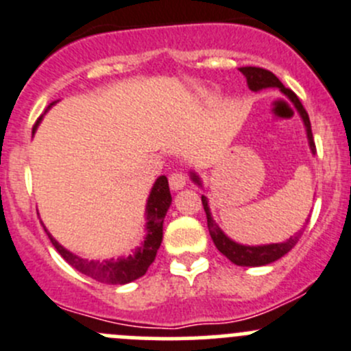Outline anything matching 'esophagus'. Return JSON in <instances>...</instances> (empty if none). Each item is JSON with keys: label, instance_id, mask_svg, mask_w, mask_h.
I'll use <instances>...</instances> for the list:
<instances>
[{"label": "esophagus", "instance_id": "34e87169", "mask_svg": "<svg viewBox=\"0 0 351 351\" xmlns=\"http://www.w3.org/2000/svg\"><path fill=\"white\" fill-rule=\"evenodd\" d=\"M186 185V178L183 173H173V175H169V186H171V190H182L183 186Z\"/></svg>", "mask_w": 351, "mask_h": 351}]
</instances>
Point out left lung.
<instances>
[{"label":"left lung","instance_id":"left-lung-1","mask_svg":"<svg viewBox=\"0 0 351 351\" xmlns=\"http://www.w3.org/2000/svg\"><path fill=\"white\" fill-rule=\"evenodd\" d=\"M240 71L245 75V78H247L248 89L250 90L257 93V90L276 87V89H280L281 93H283L285 96L295 104L297 111L300 113L302 120H304L312 154H315V142H314V137H312L311 120H308L307 111H305V108L302 106L297 94H295L293 90L287 89V87L281 84L280 78L269 70H264V68H258V66H241ZM190 176H192V180L197 183V185H202V183H200V178L195 175V173H192ZM202 206H204V210H206L207 228H209V233H210V238H213L214 245H216V248L224 255V257L230 258V261L233 262V264H237V266H247V267L266 266V264H271V262L278 261V258L283 257L285 254H288V252H290L298 241V234H295V237L287 238V241H280V243L255 245V247L254 245H240L237 243V241L231 240V238H228L226 234L223 233V230L214 223L213 216H210L209 204H207V197L204 195H202Z\"/></svg>","mask_w":351,"mask_h":351}]
</instances>
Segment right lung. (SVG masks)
Wrapping results in <instances>:
<instances>
[{
    "label": "right lung",
    "mask_w": 351,
    "mask_h": 351,
    "mask_svg": "<svg viewBox=\"0 0 351 351\" xmlns=\"http://www.w3.org/2000/svg\"><path fill=\"white\" fill-rule=\"evenodd\" d=\"M54 103H51L47 106L49 110ZM34 125V130H36L37 123ZM169 204H171V193H169L168 186V178L166 176H159L156 180L154 186H152L151 193H149L147 206H145V216H147V234H145V240L137 250L134 252V255H128V257H120V258H110V261H89V258L78 257V255L71 254L70 250H66L64 247H61L51 233H47L51 243L56 248L58 254L64 258V261L70 264L71 267H75L77 271H80L85 276L93 278V280L99 281V283L106 285H125L130 283V281L138 280L141 276H144L147 273L149 266L154 262L156 254H158L159 247H161L162 241V221H165L166 213L169 209Z\"/></svg>",
    "instance_id": "add662e5"
}]
</instances>
